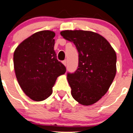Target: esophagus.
I'll return each instance as SVG.
<instances>
[{
  "label": "esophagus",
  "mask_w": 133,
  "mask_h": 133,
  "mask_svg": "<svg viewBox=\"0 0 133 133\" xmlns=\"http://www.w3.org/2000/svg\"><path fill=\"white\" fill-rule=\"evenodd\" d=\"M63 65H64L65 66H66V65H67V61H66V60H64V61H63Z\"/></svg>",
  "instance_id": "esophagus-1"
}]
</instances>
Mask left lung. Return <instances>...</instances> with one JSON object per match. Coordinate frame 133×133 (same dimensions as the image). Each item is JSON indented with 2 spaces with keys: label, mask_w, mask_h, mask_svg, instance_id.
<instances>
[{
  "label": "left lung",
  "mask_w": 133,
  "mask_h": 133,
  "mask_svg": "<svg viewBox=\"0 0 133 133\" xmlns=\"http://www.w3.org/2000/svg\"><path fill=\"white\" fill-rule=\"evenodd\" d=\"M60 33L78 52V69L67 75L71 94L81 104H94L107 92L115 76V51L104 37L92 31L65 30Z\"/></svg>",
  "instance_id": "obj_1"
}]
</instances>
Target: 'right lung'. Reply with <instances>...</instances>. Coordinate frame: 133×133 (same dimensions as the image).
<instances>
[{
  "label": "right lung",
  "instance_id": "1",
  "mask_svg": "<svg viewBox=\"0 0 133 133\" xmlns=\"http://www.w3.org/2000/svg\"><path fill=\"white\" fill-rule=\"evenodd\" d=\"M55 36L53 31H39L21 42L14 51V70L18 83L34 101L48 98L57 77L66 71L57 59Z\"/></svg>",
  "mask_w": 133,
  "mask_h": 133
}]
</instances>
